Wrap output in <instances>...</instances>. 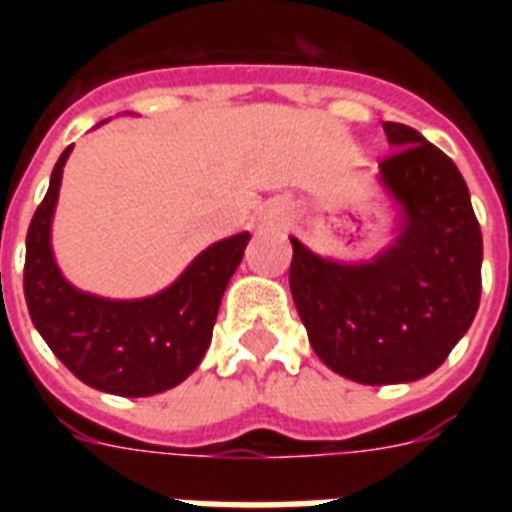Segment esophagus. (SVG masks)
<instances>
[{
    "label": "esophagus",
    "mask_w": 512,
    "mask_h": 512,
    "mask_svg": "<svg viewBox=\"0 0 512 512\" xmlns=\"http://www.w3.org/2000/svg\"><path fill=\"white\" fill-rule=\"evenodd\" d=\"M284 215H287V212H284V207H281V204H271V207H265L263 220L268 225H276V223H284Z\"/></svg>",
    "instance_id": "esophagus-1"
}]
</instances>
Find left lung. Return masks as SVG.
Segmentation results:
<instances>
[{
  "label": "left lung",
  "mask_w": 512,
  "mask_h": 512,
  "mask_svg": "<svg viewBox=\"0 0 512 512\" xmlns=\"http://www.w3.org/2000/svg\"><path fill=\"white\" fill-rule=\"evenodd\" d=\"M396 151L380 185L396 204L390 247L340 263L292 241L289 289L316 356L361 385L428 377L476 319L484 239L457 164L406 124L382 122Z\"/></svg>",
  "instance_id": "obj_1"
}]
</instances>
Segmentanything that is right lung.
<instances>
[{
	"mask_svg": "<svg viewBox=\"0 0 512 512\" xmlns=\"http://www.w3.org/2000/svg\"><path fill=\"white\" fill-rule=\"evenodd\" d=\"M71 148L60 154L47 196L28 225L23 268L28 313L52 353L90 388L127 398L156 396L180 385L201 364L249 233L215 241L170 287L151 297L108 300L82 292L66 281L52 255V215Z\"/></svg>",
	"mask_w": 512,
	"mask_h": 512,
	"instance_id": "1",
	"label": "right lung"
}]
</instances>
